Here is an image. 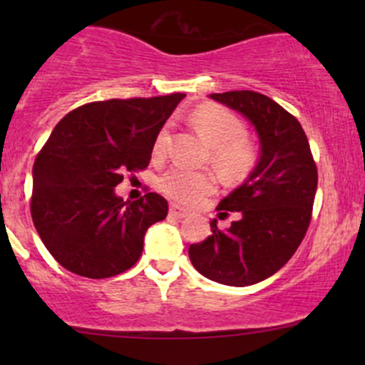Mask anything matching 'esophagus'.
<instances>
[{
	"instance_id": "1",
	"label": "esophagus",
	"mask_w": 365,
	"mask_h": 365,
	"mask_svg": "<svg viewBox=\"0 0 365 365\" xmlns=\"http://www.w3.org/2000/svg\"><path fill=\"white\" fill-rule=\"evenodd\" d=\"M187 215H189V212H185V210L178 208V206L173 205L171 208H169V217H173V219H185Z\"/></svg>"
}]
</instances>
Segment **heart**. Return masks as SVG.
I'll use <instances>...</instances> for the list:
<instances>
[{"mask_svg":"<svg viewBox=\"0 0 365 365\" xmlns=\"http://www.w3.org/2000/svg\"><path fill=\"white\" fill-rule=\"evenodd\" d=\"M190 121L212 146V162L220 175L235 180L249 175L256 165V146L245 138L240 118L230 109L215 104H205L194 109ZM168 145V130L162 128L153 143V157H162ZM162 192L178 205H196L215 190L217 180L210 171H190L173 165L159 180Z\"/></svg>","mask_w":365,"mask_h":365,"instance_id":"obj_1","label":"heart"}]
</instances>
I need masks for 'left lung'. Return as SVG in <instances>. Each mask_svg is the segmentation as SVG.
Here are the masks:
<instances>
[{"label": "left lung", "instance_id": "obj_1", "mask_svg": "<svg viewBox=\"0 0 365 365\" xmlns=\"http://www.w3.org/2000/svg\"><path fill=\"white\" fill-rule=\"evenodd\" d=\"M242 113L257 130L261 159L244 185L220 201V215L238 213L227 230L189 247L194 268L210 281L251 286L274 275L295 254L312 217L318 169L304 128L293 114L251 90L212 93Z\"/></svg>", "mask_w": 365, "mask_h": 365}]
</instances>
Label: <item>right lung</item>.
<instances>
[{
  "instance_id": "obj_1",
  "label": "right lung",
  "mask_w": 365,
  "mask_h": 365,
  "mask_svg": "<svg viewBox=\"0 0 365 365\" xmlns=\"http://www.w3.org/2000/svg\"><path fill=\"white\" fill-rule=\"evenodd\" d=\"M183 93L111 98L61 118L33 165L31 219L47 251L72 274L114 277L141 257L145 233L168 215L148 192L123 201L114 187L148 168L152 150Z\"/></svg>"
}]
</instances>
